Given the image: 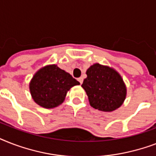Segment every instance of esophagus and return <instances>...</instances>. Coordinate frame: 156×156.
Masks as SVG:
<instances>
[{"mask_svg": "<svg viewBox=\"0 0 156 156\" xmlns=\"http://www.w3.org/2000/svg\"><path fill=\"white\" fill-rule=\"evenodd\" d=\"M78 81L79 82V83H80V84H82V83H83V78H82V77H81V78H78Z\"/></svg>", "mask_w": 156, "mask_h": 156, "instance_id": "1", "label": "esophagus"}]
</instances>
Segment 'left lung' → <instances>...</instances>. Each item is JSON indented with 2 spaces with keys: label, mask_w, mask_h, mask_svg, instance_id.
Returning <instances> with one entry per match:
<instances>
[{
  "label": "left lung",
  "mask_w": 156,
  "mask_h": 156,
  "mask_svg": "<svg viewBox=\"0 0 156 156\" xmlns=\"http://www.w3.org/2000/svg\"><path fill=\"white\" fill-rule=\"evenodd\" d=\"M82 87L90 106L104 112L118 108L126 99V87L121 75L113 69L95 64L87 70Z\"/></svg>",
  "instance_id": "1"
}]
</instances>
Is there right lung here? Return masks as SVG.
I'll return each instance as SVG.
<instances>
[{"label":"right lung","instance_id":"add662e5","mask_svg":"<svg viewBox=\"0 0 156 156\" xmlns=\"http://www.w3.org/2000/svg\"><path fill=\"white\" fill-rule=\"evenodd\" d=\"M79 84L69 73L52 65L35 73L30 83V90L36 104L45 108H52L63 102L72 87Z\"/></svg>","mask_w":156,"mask_h":156}]
</instances>
